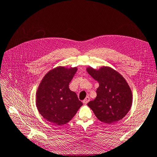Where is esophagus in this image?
<instances>
[{
  "mask_svg": "<svg viewBox=\"0 0 157 157\" xmlns=\"http://www.w3.org/2000/svg\"><path fill=\"white\" fill-rule=\"evenodd\" d=\"M90 101V97L89 96H86V98L83 101V103H84V105H86L87 103Z\"/></svg>",
  "mask_w": 157,
  "mask_h": 157,
  "instance_id": "esophagus-1",
  "label": "esophagus"
}]
</instances>
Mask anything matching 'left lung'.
Masks as SVG:
<instances>
[{"label": "left lung", "mask_w": 157, "mask_h": 157, "mask_svg": "<svg viewBox=\"0 0 157 157\" xmlns=\"http://www.w3.org/2000/svg\"><path fill=\"white\" fill-rule=\"evenodd\" d=\"M87 71L98 82L96 97L88 106L100 121L112 123L122 119L132 104V94L128 83L119 73L108 67L99 70L92 67Z\"/></svg>", "instance_id": "obj_1"}]
</instances>
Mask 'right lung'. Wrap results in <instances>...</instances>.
I'll use <instances>...</instances> for the list:
<instances>
[{"label":"right lung","instance_id":"1","mask_svg":"<svg viewBox=\"0 0 157 157\" xmlns=\"http://www.w3.org/2000/svg\"><path fill=\"white\" fill-rule=\"evenodd\" d=\"M76 67H59L42 79L36 92V106L48 121L61 125L68 123L83 105L69 84L77 71Z\"/></svg>","mask_w":157,"mask_h":157}]
</instances>
